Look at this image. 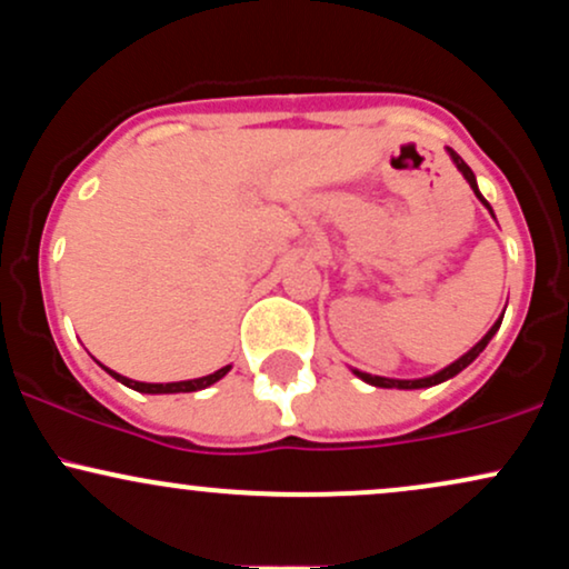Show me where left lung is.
Masks as SVG:
<instances>
[{
	"label": "left lung",
	"instance_id": "8db88e82",
	"mask_svg": "<svg viewBox=\"0 0 569 569\" xmlns=\"http://www.w3.org/2000/svg\"><path fill=\"white\" fill-rule=\"evenodd\" d=\"M449 154H452L455 166H457V168H460V173H462V176H466V179H468V184H471V189H473V192H476V198H479V200H481V202H485V206L489 208V202H487L485 198H481L479 187H476V176H473V171H471V168H468V166H466V160H462V158H460V154H457V152H455V149H449ZM500 323H502V318H500V321H498V323H495V326H492V329H489V331H487V335H485V337H481V342H476V345H473V348L466 352V356H462V358H457V361H455V363H449V367H447V369H441V371H439V375H433V377H422V380H388V377H375V375H367V371H356V375H358V377H361V380H363V382H369V385H377V388H401V390H415V388H430V385H439V382H443V380H449V377L460 375V371H462V369H466V367H468V363H473V361H476V358H479V352H481V350H485V348H487V345H489V339H492V337H495V331H498V329H500Z\"/></svg>",
	"mask_w": 569,
	"mask_h": 569
}]
</instances>
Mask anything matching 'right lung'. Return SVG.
Segmentation results:
<instances>
[{
  "instance_id": "1",
  "label": "right lung",
  "mask_w": 569,
  "mask_h": 569,
  "mask_svg": "<svg viewBox=\"0 0 569 569\" xmlns=\"http://www.w3.org/2000/svg\"><path fill=\"white\" fill-rule=\"evenodd\" d=\"M103 369H107V367H103ZM107 371L114 377V380H120L122 385H128V388L139 390V393H192V390H202V388H208V385L219 382L221 377H224L227 371H230V367L213 371V375H208V377H200V380L166 382V385H162V382H136V380H128V377L117 375V371H112V369H107Z\"/></svg>"
}]
</instances>
